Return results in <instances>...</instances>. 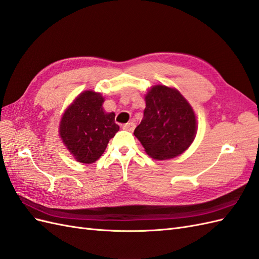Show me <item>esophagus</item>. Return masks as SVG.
<instances>
[{
    "mask_svg": "<svg viewBox=\"0 0 259 259\" xmlns=\"http://www.w3.org/2000/svg\"><path fill=\"white\" fill-rule=\"evenodd\" d=\"M136 128V123L135 122H127L125 124H123V129L127 130V131H134Z\"/></svg>",
    "mask_w": 259,
    "mask_h": 259,
    "instance_id": "34e87169",
    "label": "esophagus"
}]
</instances>
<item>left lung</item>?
Segmentation results:
<instances>
[{"instance_id":"8db88e82","label":"left lung","mask_w":259,"mask_h":259,"mask_svg":"<svg viewBox=\"0 0 259 259\" xmlns=\"http://www.w3.org/2000/svg\"><path fill=\"white\" fill-rule=\"evenodd\" d=\"M134 134L154 160L178 156L196 137L194 109L176 89L154 85L145 94L143 119Z\"/></svg>"}]
</instances>
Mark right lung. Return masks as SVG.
Returning a JSON list of instances; mask_svg holds the SVG:
<instances>
[{"label":"right lung","instance_id":"add662e5","mask_svg":"<svg viewBox=\"0 0 259 259\" xmlns=\"http://www.w3.org/2000/svg\"><path fill=\"white\" fill-rule=\"evenodd\" d=\"M103 103L101 93L85 91L66 108L61 118L59 135L79 163L97 161L110 139L119 131L115 112H106Z\"/></svg>","mask_w":259,"mask_h":259}]
</instances>
